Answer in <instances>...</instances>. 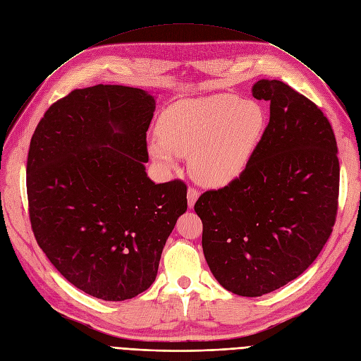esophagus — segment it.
<instances>
[{
	"label": "esophagus",
	"instance_id": "1",
	"mask_svg": "<svg viewBox=\"0 0 361 361\" xmlns=\"http://www.w3.org/2000/svg\"><path fill=\"white\" fill-rule=\"evenodd\" d=\"M198 195H200V192H198L195 188H192V186H190L188 188V206L190 207H192L195 204Z\"/></svg>",
	"mask_w": 361,
	"mask_h": 361
}]
</instances>
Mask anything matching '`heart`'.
Wrapping results in <instances>:
<instances>
[{"label": "heart", "instance_id": "obj_1", "mask_svg": "<svg viewBox=\"0 0 361 361\" xmlns=\"http://www.w3.org/2000/svg\"><path fill=\"white\" fill-rule=\"evenodd\" d=\"M264 130V111L255 102L215 95L180 102L159 118L161 140L149 145L152 157L173 167L190 157L191 175L204 185L222 186L242 176Z\"/></svg>", "mask_w": 361, "mask_h": 361}]
</instances>
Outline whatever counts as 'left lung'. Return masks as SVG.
I'll return each mask as SVG.
<instances>
[{"instance_id": "8db88e82", "label": "left lung", "mask_w": 361, "mask_h": 361, "mask_svg": "<svg viewBox=\"0 0 361 361\" xmlns=\"http://www.w3.org/2000/svg\"><path fill=\"white\" fill-rule=\"evenodd\" d=\"M252 95L270 103V119L250 166L194 206L210 271L243 297L275 291L314 263L339 198L338 145L321 109L281 80H258Z\"/></svg>"}]
</instances>
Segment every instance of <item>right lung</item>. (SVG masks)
I'll list each match as a JSON object with an SVG mask.
<instances>
[{
	"instance_id": "1",
	"label": "right lung",
	"mask_w": 361,
	"mask_h": 361,
	"mask_svg": "<svg viewBox=\"0 0 361 361\" xmlns=\"http://www.w3.org/2000/svg\"><path fill=\"white\" fill-rule=\"evenodd\" d=\"M155 100L139 88L74 90L46 110L28 152L35 240L74 287L121 302L146 291L186 210V185L147 178Z\"/></svg>"
}]
</instances>
